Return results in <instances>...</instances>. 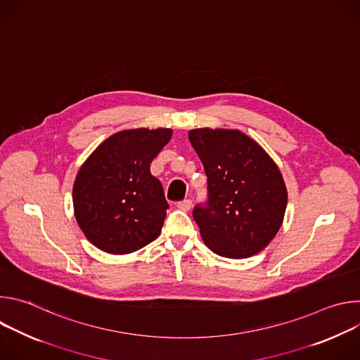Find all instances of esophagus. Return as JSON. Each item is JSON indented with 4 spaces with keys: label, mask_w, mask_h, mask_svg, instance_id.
I'll return each mask as SVG.
<instances>
[{
    "label": "esophagus",
    "mask_w": 360,
    "mask_h": 360,
    "mask_svg": "<svg viewBox=\"0 0 360 360\" xmlns=\"http://www.w3.org/2000/svg\"><path fill=\"white\" fill-rule=\"evenodd\" d=\"M178 208H179L181 211H184V212L191 211V208H192V200H191V199H184V200L178 202Z\"/></svg>",
    "instance_id": "obj_1"
}]
</instances>
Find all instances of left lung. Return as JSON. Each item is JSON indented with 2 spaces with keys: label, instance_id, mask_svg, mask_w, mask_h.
<instances>
[{
  "label": "left lung",
  "instance_id": "1",
  "mask_svg": "<svg viewBox=\"0 0 360 360\" xmlns=\"http://www.w3.org/2000/svg\"><path fill=\"white\" fill-rule=\"evenodd\" d=\"M188 136L208 176V205L193 210L205 245L231 259L259 253L281 229L288 205L278 165L239 129L196 128Z\"/></svg>",
  "mask_w": 360,
  "mask_h": 360
}]
</instances>
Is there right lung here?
<instances>
[{
	"mask_svg": "<svg viewBox=\"0 0 360 360\" xmlns=\"http://www.w3.org/2000/svg\"><path fill=\"white\" fill-rule=\"evenodd\" d=\"M171 136L169 128L124 129L81 165L72 188L74 215L94 246L127 255L160 236L168 203L149 164Z\"/></svg>",
	"mask_w": 360,
	"mask_h": 360,
	"instance_id": "1",
	"label": "right lung"
}]
</instances>
